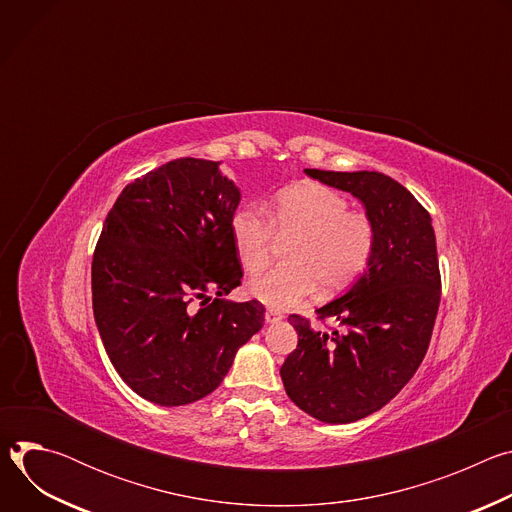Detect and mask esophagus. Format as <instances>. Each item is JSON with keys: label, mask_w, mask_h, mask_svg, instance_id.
<instances>
[{"label": "esophagus", "mask_w": 512, "mask_h": 512, "mask_svg": "<svg viewBox=\"0 0 512 512\" xmlns=\"http://www.w3.org/2000/svg\"><path fill=\"white\" fill-rule=\"evenodd\" d=\"M283 320V314L281 312H277V310H267L265 312V322L267 324H277V322H281Z\"/></svg>", "instance_id": "1"}]
</instances>
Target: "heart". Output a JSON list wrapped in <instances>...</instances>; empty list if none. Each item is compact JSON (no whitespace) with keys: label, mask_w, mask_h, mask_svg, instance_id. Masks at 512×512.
<instances>
[{"label":"heart","mask_w":512,"mask_h":512,"mask_svg":"<svg viewBox=\"0 0 512 512\" xmlns=\"http://www.w3.org/2000/svg\"><path fill=\"white\" fill-rule=\"evenodd\" d=\"M298 231L289 241L285 263L255 273L249 294L271 308H294L318 285L336 291L367 267L375 229L371 218L348 210V200L322 184L302 182L283 188L271 202V223L257 202L239 204L229 218V233L241 265L255 271L265 265L273 231Z\"/></svg>","instance_id":"obj_1"}]
</instances>
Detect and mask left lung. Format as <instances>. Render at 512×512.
<instances>
[{
  "label": "left lung",
  "mask_w": 512,
  "mask_h": 512,
  "mask_svg": "<svg viewBox=\"0 0 512 512\" xmlns=\"http://www.w3.org/2000/svg\"><path fill=\"white\" fill-rule=\"evenodd\" d=\"M304 172L362 202L375 245L362 275L316 310L338 328L322 332L302 316H289L298 348L279 375L287 397L314 419L352 423L385 407L427 352L442 289L435 233L429 212L391 176Z\"/></svg>",
  "instance_id": "1"
}]
</instances>
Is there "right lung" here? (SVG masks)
Segmentation results:
<instances>
[{
    "label": "right lung",
    "mask_w": 512,
    "mask_h": 512,
    "mask_svg": "<svg viewBox=\"0 0 512 512\" xmlns=\"http://www.w3.org/2000/svg\"><path fill=\"white\" fill-rule=\"evenodd\" d=\"M239 202L221 162L180 158L127 184L105 218L93 314L115 371L145 401L178 407L210 395L263 328L261 302L225 300L243 277L229 233Z\"/></svg>",
    "instance_id": "obj_1"
}]
</instances>
